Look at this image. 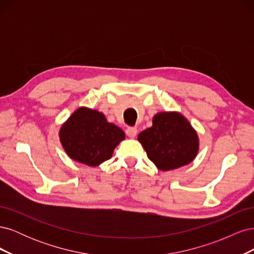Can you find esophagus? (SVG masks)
<instances>
[{
  "mask_svg": "<svg viewBox=\"0 0 254 254\" xmlns=\"http://www.w3.org/2000/svg\"><path fill=\"white\" fill-rule=\"evenodd\" d=\"M137 133V129L135 127H127L126 129V134L129 137H134Z\"/></svg>",
  "mask_w": 254,
  "mask_h": 254,
  "instance_id": "34e87169",
  "label": "esophagus"
}]
</instances>
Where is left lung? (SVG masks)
Here are the masks:
<instances>
[{
    "mask_svg": "<svg viewBox=\"0 0 254 254\" xmlns=\"http://www.w3.org/2000/svg\"><path fill=\"white\" fill-rule=\"evenodd\" d=\"M137 140L149 160L164 172L190 163L199 148L195 129L183 115L177 112L156 114L152 126L137 135Z\"/></svg>",
    "mask_w": 254,
    "mask_h": 254,
    "instance_id": "left-lung-1",
    "label": "left lung"
}]
</instances>
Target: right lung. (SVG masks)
Segmentation results:
<instances>
[{
    "label": "right lung",
    "mask_w": 254,
    "mask_h": 254,
    "mask_svg": "<svg viewBox=\"0 0 254 254\" xmlns=\"http://www.w3.org/2000/svg\"><path fill=\"white\" fill-rule=\"evenodd\" d=\"M59 136L71 159L97 166L112 157L114 148L125 139V133L107 122L102 112L81 107L63 125Z\"/></svg>",
    "instance_id": "obj_1"
}]
</instances>
